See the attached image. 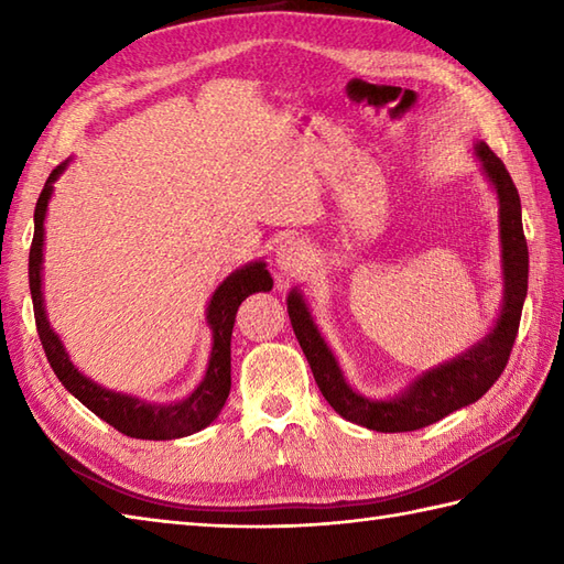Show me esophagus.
Segmentation results:
<instances>
[{
  "label": "esophagus",
  "instance_id": "1",
  "mask_svg": "<svg viewBox=\"0 0 564 564\" xmlns=\"http://www.w3.org/2000/svg\"><path fill=\"white\" fill-rule=\"evenodd\" d=\"M307 247L303 239L289 237L275 247V269H279L281 279H297L307 269Z\"/></svg>",
  "mask_w": 564,
  "mask_h": 564
}]
</instances>
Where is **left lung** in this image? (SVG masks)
Returning <instances> with one entry per match:
<instances>
[{"mask_svg":"<svg viewBox=\"0 0 564 564\" xmlns=\"http://www.w3.org/2000/svg\"><path fill=\"white\" fill-rule=\"evenodd\" d=\"M473 152L489 186L495 188L499 203V242H501V275H505V295L501 307L480 341L470 349L448 358L434 368L422 370L404 390L390 398H366L356 392L337 356L322 337L317 322L310 313L301 289L289 293V317L301 349L307 358L319 392L334 406V412L354 424L398 434V431H416L438 422L446 414L473 404L495 386L505 370L513 339H517L521 310L529 291V247H525L521 223V198L507 172L505 162L487 148V142H473Z\"/></svg>","mask_w":564,"mask_h":564,"instance_id":"8db88e82","label":"left lung"}]
</instances>
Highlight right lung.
Listing matches in <instances>:
<instances>
[{
	"instance_id": "right-lung-1",
	"label": "right lung",
	"mask_w": 564,
	"mask_h": 564,
	"mask_svg": "<svg viewBox=\"0 0 564 564\" xmlns=\"http://www.w3.org/2000/svg\"><path fill=\"white\" fill-rule=\"evenodd\" d=\"M72 162L65 160L57 164L53 174L47 176V182L41 191L39 203H35L33 213V242L29 254V285L33 297V315L35 327L41 334V344L45 349L47 361L55 370L57 380L75 394V398L91 410L97 416H101L106 424L121 431V434L130 438H145V441H170L191 436L196 431L206 429L218 419L220 410L225 406L227 394H230V339L232 327L237 317V307L251 293L271 291L273 279L267 269V261H249L245 267L235 269L230 275H225V281L213 291L208 307H206V322L213 337L210 356L206 376L196 386V390L184 400L176 402H150L140 400L135 394L116 392L99 386L91 378H87L82 370L72 364V358L65 349L63 339L57 337V332L51 327L45 313V297H43V245H45V215L47 203L53 198V184L57 182L63 172Z\"/></svg>"
}]
</instances>
